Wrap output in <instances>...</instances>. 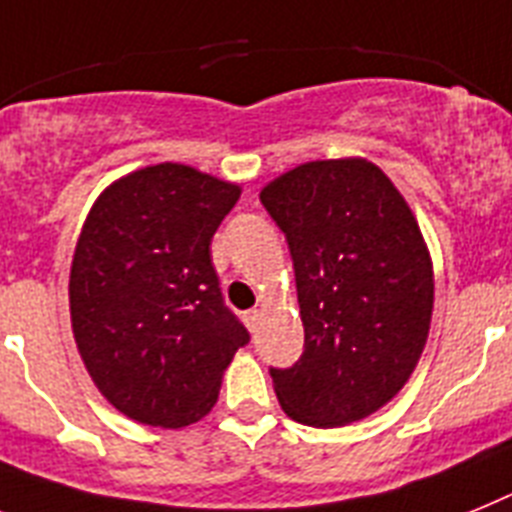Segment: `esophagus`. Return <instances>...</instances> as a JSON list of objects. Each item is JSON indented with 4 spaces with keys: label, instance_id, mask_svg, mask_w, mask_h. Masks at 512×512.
Listing matches in <instances>:
<instances>
[{
    "label": "esophagus",
    "instance_id": "34e87169",
    "mask_svg": "<svg viewBox=\"0 0 512 512\" xmlns=\"http://www.w3.org/2000/svg\"><path fill=\"white\" fill-rule=\"evenodd\" d=\"M260 317H263V312L260 309H252V312H247V325L249 330L257 328V322H260Z\"/></svg>",
    "mask_w": 512,
    "mask_h": 512
}]
</instances>
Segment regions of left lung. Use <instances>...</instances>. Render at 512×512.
Here are the masks:
<instances>
[{"instance_id":"8db88e82","label":"left lung","mask_w":512,"mask_h":512,"mask_svg":"<svg viewBox=\"0 0 512 512\" xmlns=\"http://www.w3.org/2000/svg\"><path fill=\"white\" fill-rule=\"evenodd\" d=\"M286 234L304 354L270 369L278 403L307 427L375 414L409 382L432 322L435 273L422 229L367 158L307 161L260 192Z\"/></svg>"}]
</instances>
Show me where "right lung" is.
Here are the masks:
<instances>
[{
  "instance_id": "add662e5",
  "label": "right lung",
  "mask_w": 512,
  "mask_h": 512,
  "mask_svg": "<svg viewBox=\"0 0 512 512\" xmlns=\"http://www.w3.org/2000/svg\"><path fill=\"white\" fill-rule=\"evenodd\" d=\"M239 195V184L166 161L119 176L85 218L70 268L72 333L98 393L135 422H200L249 341L210 260Z\"/></svg>"
}]
</instances>
